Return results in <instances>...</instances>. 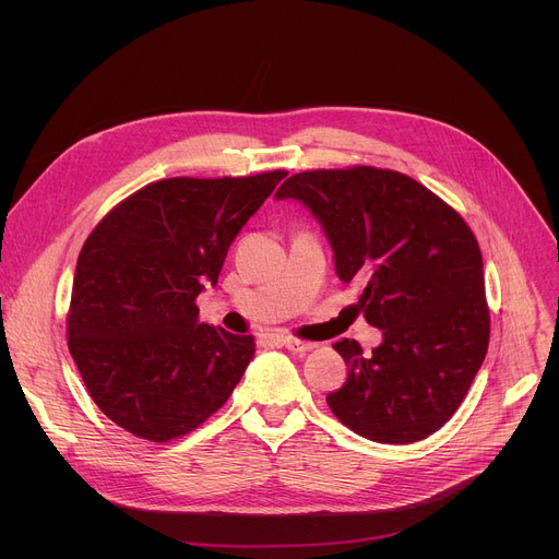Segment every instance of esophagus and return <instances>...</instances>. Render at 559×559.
Here are the masks:
<instances>
[{
  "mask_svg": "<svg viewBox=\"0 0 559 559\" xmlns=\"http://www.w3.org/2000/svg\"><path fill=\"white\" fill-rule=\"evenodd\" d=\"M283 345L294 352V354H307L311 352L316 345L313 343H307V341H298V338H283Z\"/></svg>",
  "mask_w": 559,
  "mask_h": 559,
  "instance_id": "34e87169",
  "label": "esophagus"
}]
</instances>
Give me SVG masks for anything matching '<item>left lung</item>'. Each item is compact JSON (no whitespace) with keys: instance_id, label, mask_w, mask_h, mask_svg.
Segmentation results:
<instances>
[{"instance_id":"8db88e82","label":"left lung","mask_w":559,"mask_h":559,"mask_svg":"<svg viewBox=\"0 0 559 559\" xmlns=\"http://www.w3.org/2000/svg\"><path fill=\"white\" fill-rule=\"evenodd\" d=\"M276 199L321 223L338 278L360 287L356 309L382 330L369 356L356 341L334 345L349 367L328 395L334 416L382 444L438 431L489 347L483 254L468 225L412 177L369 166L294 175Z\"/></svg>"}]
</instances>
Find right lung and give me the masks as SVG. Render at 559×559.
Listing matches in <instances>:
<instances>
[{
    "mask_svg": "<svg viewBox=\"0 0 559 559\" xmlns=\"http://www.w3.org/2000/svg\"><path fill=\"white\" fill-rule=\"evenodd\" d=\"M166 179L119 203L79 254L68 347L97 407L121 429L166 442L225 405L254 338L199 323L236 234L285 179Z\"/></svg>",
    "mask_w": 559,
    "mask_h": 559,
    "instance_id": "obj_1",
    "label": "right lung"
}]
</instances>
